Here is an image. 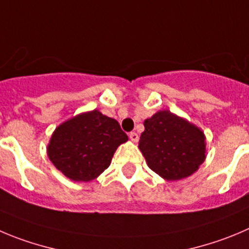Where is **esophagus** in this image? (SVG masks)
<instances>
[{"label": "esophagus", "mask_w": 249, "mask_h": 249, "mask_svg": "<svg viewBox=\"0 0 249 249\" xmlns=\"http://www.w3.org/2000/svg\"><path fill=\"white\" fill-rule=\"evenodd\" d=\"M129 138H130V140L132 141V142H138V141H139V135L136 134V132H130Z\"/></svg>", "instance_id": "34e87169"}]
</instances>
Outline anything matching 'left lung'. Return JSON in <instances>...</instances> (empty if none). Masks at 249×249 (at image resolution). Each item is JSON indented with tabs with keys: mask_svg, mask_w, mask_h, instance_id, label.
I'll use <instances>...</instances> for the list:
<instances>
[{
	"mask_svg": "<svg viewBox=\"0 0 249 249\" xmlns=\"http://www.w3.org/2000/svg\"><path fill=\"white\" fill-rule=\"evenodd\" d=\"M139 148L148 167L167 180L192 176L205 161V135L198 126L169 110H160L143 123Z\"/></svg>",
	"mask_w": 249,
	"mask_h": 249,
	"instance_id": "obj_1",
	"label": "left lung"
}]
</instances>
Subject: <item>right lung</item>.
<instances>
[{
    "instance_id": "add662e5",
    "label": "right lung",
    "mask_w": 249,
    "mask_h": 249,
    "mask_svg": "<svg viewBox=\"0 0 249 249\" xmlns=\"http://www.w3.org/2000/svg\"><path fill=\"white\" fill-rule=\"evenodd\" d=\"M127 135L113 118L99 110L82 113L55 129L48 145L54 166L75 182L96 179L110 164L118 146Z\"/></svg>"
}]
</instances>
